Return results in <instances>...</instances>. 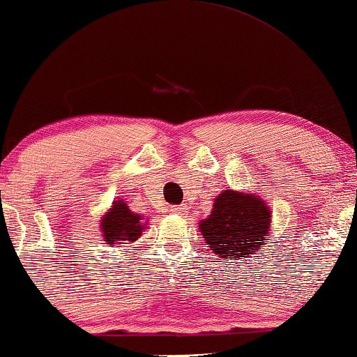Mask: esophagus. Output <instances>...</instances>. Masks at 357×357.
I'll list each match as a JSON object with an SVG mask.
<instances>
[{
    "mask_svg": "<svg viewBox=\"0 0 357 357\" xmlns=\"http://www.w3.org/2000/svg\"><path fill=\"white\" fill-rule=\"evenodd\" d=\"M171 211L178 213V214L186 213V206H173V208H171Z\"/></svg>",
    "mask_w": 357,
    "mask_h": 357,
    "instance_id": "34e87169",
    "label": "esophagus"
}]
</instances>
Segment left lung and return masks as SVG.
Returning <instances> with one entry per match:
<instances>
[{
  "label": "left lung",
  "mask_w": 357,
  "mask_h": 357,
  "mask_svg": "<svg viewBox=\"0 0 357 357\" xmlns=\"http://www.w3.org/2000/svg\"><path fill=\"white\" fill-rule=\"evenodd\" d=\"M269 225L271 211L259 196L225 190L214 199L211 214L199 222V231L216 256L244 259L268 243Z\"/></svg>",
  "instance_id": "obj_1"
}]
</instances>
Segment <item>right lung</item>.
<instances>
[{
    "mask_svg": "<svg viewBox=\"0 0 357 357\" xmlns=\"http://www.w3.org/2000/svg\"><path fill=\"white\" fill-rule=\"evenodd\" d=\"M146 222L148 218L132 213L124 199H118L101 218V236L111 246L118 241H126L121 244L135 243L146 229Z\"/></svg>",
    "mask_w": 357,
    "mask_h": 357,
    "instance_id": "1",
    "label": "right lung"
}]
</instances>
